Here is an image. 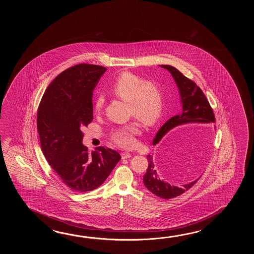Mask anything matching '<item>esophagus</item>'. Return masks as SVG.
Here are the masks:
<instances>
[{"instance_id":"esophagus-1","label":"esophagus","mask_w":254,"mask_h":254,"mask_svg":"<svg viewBox=\"0 0 254 254\" xmlns=\"http://www.w3.org/2000/svg\"><path fill=\"white\" fill-rule=\"evenodd\" d=\"M130 157H131V154L129 153V152H126V151L122 152V158L123 159H128V158H130Z\"/></svg>"}]
</instances>
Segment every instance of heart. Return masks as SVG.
Listing matches in <instances>:
<instances>
[{
  "instance_id": "heart-1",
  "label": "heart",
  "mask_w": 254,
  "mask_h": 254,
  "mask_svg": "<svg viewBox=\"0 0 254 254\" xmlns=\"http://www.w3.org/2000/svg\"><path fill=\"white\" fill-rule=\"evenodd\" d=\"M111 92L114 96L129 103V114L147 126L155 125L162 117L164 106L163 93L162 88L155 81H146L135 73L125 71L114 81ZM103 105L104 98L99 96L94 102V112L100 113ZM139 129V124L133 121L114 128L111 139L117 145L131 148L136 143L134 136Z\"/></svg>"
}]
</instances>
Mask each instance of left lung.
<instances>
[{"mask_svg":"<svg viewBox=\"0 0 254 254\" xmlns=\"http://www.w3.org/2000/svg\"><path fill=\"white\" fill-rule=\"evenodd\" d=\"M161 67L167 69L173 75V79L178 86L183 110L181 114H177L168 120L167 122L158 130L152 142L154 145L162 140V137L168 133L170 130H172L180 125L190 124V123H200V124L215 123V116L213 114V111L206 98L205 94L200 90V87L197 86L194 81L190 80L189 78L184 76L175 67L171 65H161ZM170 149H172V147H169L168 150ZM147 160H148V168H147V172L143 176V184L145 185L146 188L151 192L162 199L168 200V199L175 198L177 196L183 194L184 191L190 189L201 177V175L199 174L192 182L184 184L183 186H175L159 177V174L157 173L156 166H155V162L152 155L148 154ZM191 160L194 161L193 158ZM192 163L194 164V162H191V164Z\"/></svg>","mask_w":254,"mask_h":254,"instance_id":"1","label":"left lung"}]
</instances>
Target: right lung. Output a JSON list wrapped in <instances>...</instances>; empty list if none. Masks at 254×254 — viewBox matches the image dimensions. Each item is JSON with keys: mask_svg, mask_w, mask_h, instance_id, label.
<instances>
[{"mask_svg": "<svg viewBox=\"0 0 254 254\" xmlns=\"http://www.w3.org/2000/svg\"><path fill=\"white\" fill-rule=\"evenodd\" d=\"M106 68L81 64L64 70L45 90L37 112L43 155L63 183L76 192L96 189L121 160L114 150L89 153L81 129L93 119L92 92Z\"/></svg>", "mask_w": 254, "mask_h": 254, "instance_id": "obj_1", "label": "right lung"}]
</instances>
